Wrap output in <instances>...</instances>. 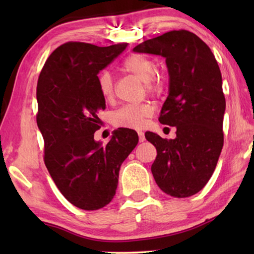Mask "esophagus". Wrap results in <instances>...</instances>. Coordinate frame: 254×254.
I'll list each match as a JSON object with an SVG mask.
<instances>
[{
  "label": "esophagus",
  "instance_id": "obj_1",
  "mask_svg": "<svg viewBox=\"0 0 254 254\" xmlns=\"http://www.w3.org/2000/svg\"><path fill=\"white\" fill-rule=\"evenodd\" d=\"M137 135H139V141H140V142H143V141H145L144 133H143L142 131H139V132H137Z\"/></svg>",
  "mask_w": 254,
  "mask_h": 254
}]
</instances>
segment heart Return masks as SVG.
Returning a JSON list of instances; mask_svg holds the SVG:
<instances>
[{
	"label": "heart",
	"mask_w": 254,
	"mask_h": 254,
	"mask_svg": "<svg viewBox=\"0 0 254 254\" xmlns=\"http://www.w3.org/2000/svg\"><path fill=\"white\" fill-rule=\"evenodd\" d=\"M123 67L127 71L144 81L148 92L159 94L163 89V80L156 75L157 65L153 60L141 55H132L124 60ZM98 87L104 98H111L114 93V77L109 70L102 71L98 76ZM153 109L149 104L127 105L118 110L112 117L114 124L123 127L137 128L142 127L144 120L151 117Z\"/></svg>",
	"instance_id": "1"
}]
</instances>
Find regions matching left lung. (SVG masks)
Wrapping results in <instances>:
<instances>
[{
	"label": "left lung",
	"instance_id": "1",
	"mask_svg": "<svg viewBox=\"0 0 254 254\" xmlns=\"http://www.w3.org/2000/svg\"><path fill=\"white\" fill-rule=\"evenodd\" d=\"M133 51L161 56L169 75L168 96L159 122L177 131L175 139L145 132V139L157 149L153 178L170 196L195 195L212 177L224 141L225 97L220 67L209 47L186 30L143 41Z\"/></svg>",
	"mask_w": 254,
	"mask_h": 254
}]
</instances>
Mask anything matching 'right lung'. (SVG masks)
Returning <instances> with one entry per match:
<instances>
[{
	"label": "right lung",
	"mask_w": 254,
	"mask_h": 254,
	"mask_svg": "<svg viewBox=\"0 0 254 254\" xmlns=\"http://www.w3.org/2000/svg\"><path fill=\"white\" fill-rule=\"evenodd\" d=\"M127 44L97 47L67 42L47 59L37 85V124L45 140V163L65 198L95 210L113 199L123 161L136 147L134 130L113 131L106 145L94 140L105 98L97 74Z\"/></svg>",
	"instance_id": "add662e5"
}]
</instances>
